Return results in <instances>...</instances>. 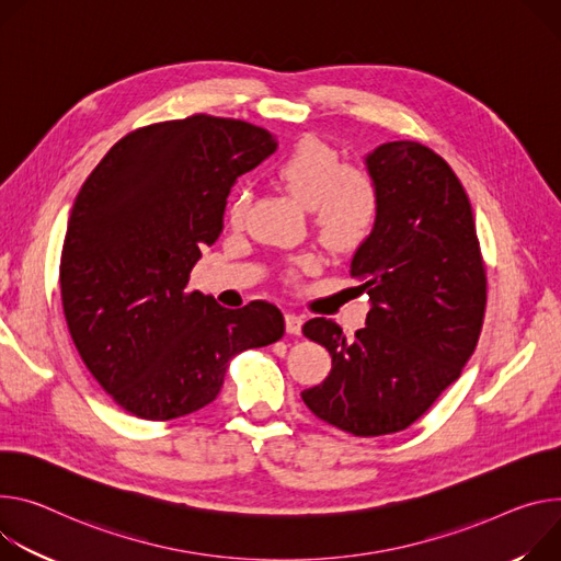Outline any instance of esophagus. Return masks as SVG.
Returning <instances> with one entry per match:
<instances>
[{"mask_svg": "<svg viewBox=\"0 0 561 561\" xmlns=\"http://www.w3.org/2000/svg\"><path fill=\"white\" fill-rule=\"evenodd\" d=\"M301 324H304V320L297 313H286V331L290 335H299L301 333Z\"/></svg>", "mask_w": 561, "mask_h": 561, "instance_id": "34e87169", "label": "esophagus"}]
</instances>
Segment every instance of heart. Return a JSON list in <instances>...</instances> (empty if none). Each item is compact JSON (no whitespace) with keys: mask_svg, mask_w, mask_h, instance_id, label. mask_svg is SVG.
Returning <instances> with one entry per match:
<instances>
[{"mask_svg":"<svg viewBox=\"0 0 561 561\" xmlns=\"http://www.w3.org/2000/svg\"><path fill=\"white\" fill-rule=\"evenodd\" d=\"M273 179L311 213L320 241L335 254L360 250L374 234L380 217V190L360 165L342 163L340 151L318 136L293 142L271 168ZM248 208V192L237 190L230 219L239 224ZM297 271L316 268V257L304 254Z\"/></svg>","mask_w":561,"mask_h":561,"instance_id":"b5f03b06","label":"heart"}]
</instances>
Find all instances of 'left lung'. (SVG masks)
I'll use <instances>...</instances> for the list:
<instances>
[{
	"label": "left lung",
	"instance_id": "1",
	"mask_svg": "<svg viewBox=\"0 0 561 561\" xmlns=\"http://www.w3.org/2000/svg\"><path fill=\"white\" fill-rule=\"evenodd\" d=\"M367 168L380 217L351 275L371 311L353 340L333 320L304 324L333 363L301 400L342 432L382 436L416 423L461 376L481 335L488 279L470 198L443 157L393 140L369 154Z\"/></svg>",
	"mask_w": 561,
	"mask_h": 561
}]
</instances>
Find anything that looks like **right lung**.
Masks as SVG:
<instances>
[{
    "label": "right lung",
    "mask_w": 561,
    "mask_h": 561,
    "mask_svg": "<svg viewBox=\"0 0 561 561\" xmlns=\"http://www.w3.org/2000/svg\"><path fill=\"white\" fill-rule=\"evenodd\" d=\"M275 149L264 127L194 114L129 131L80 187L60 260L62 309L84 367L131 416L201 410L237 353L284 335L275 304L232 311L190 288L230 187Z\"/></svg>",
    "instance_id": "obj_1"
}]
</instances>
